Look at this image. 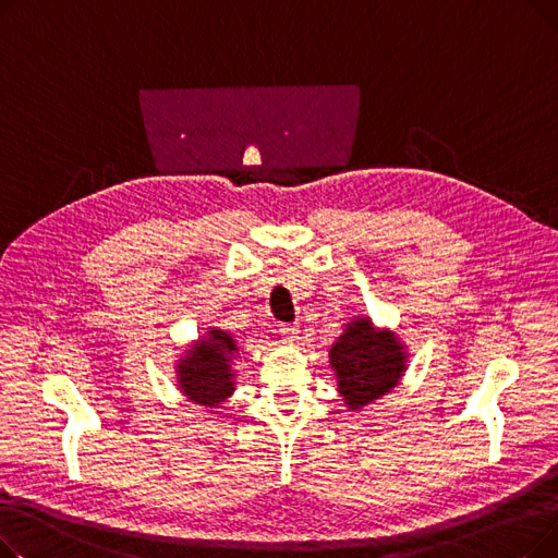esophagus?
<instances>
[{
  "instance_id": "obj_1",
  "label": "esophagus",
  "mask_w": 558,
  "mask_h": 558,
  "mask_svg": "<svg viewBox=\"0 0 558 558\" xmlns=\"http://www.w3.org/2000/svg\"><path fill=\"white\" fill-rule=\"evenodd\" d=\"M299 332H301L299 324H280V335H282L284 339H296Z\"/></svg>"
}]
</instances>
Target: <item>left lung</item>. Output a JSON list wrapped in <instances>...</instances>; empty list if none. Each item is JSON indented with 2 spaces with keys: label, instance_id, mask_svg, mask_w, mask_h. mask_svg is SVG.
I'll list each match as a JSON object with an SVG mask.
<instances>
[{
  "label": "left lung",
  "instance_id": "8db88e82",
  "mask_svg": "<svg viewBox=\"0 0 558 558\" xmlns=\"http://www.w3.org/2000/svg\"><path fill=\"white\" fill-rule=\"evenodd\" d=\"M407 353L393 332L375 330L371 318L348 324L330 348V364L337 373V387L348 409L371 404L387 396L404 373Z\"/></svg>",
  "mask_w": 558,
  "mask_h": 558
}]
</instances>
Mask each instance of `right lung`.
<instances>
[{
    "instance_id": "1",
    "label": "right lung",
    "mask_w": 558,
    "mask_h": 558,
    "mask_svg": "<svg viewBox=\"0 0 558 558\" xmlns=\"http://www.w3.org/2000/svg\"><path fill=\"white\" fill-rule=\"evenodd\" d=\"M238 353V341L223 330H210L179 364V385L183 393L196 404L215 409L234 391L232 360Z\"/></svg>"
}]
</instances>
